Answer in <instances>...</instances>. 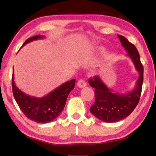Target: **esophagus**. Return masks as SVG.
Returning <instances> with one entry per match:
<instances>
[{
  "instance_id": "34e87169",
  "label": "esophagus",
  "mask_w": 156,
  "mask_h": 156,
  "mask_svg": "<svg viewBox=\"0 0 156 156\" xmlns=\"http://www.w3.org/2000/svg\"><path fill=\"white\" fill-rule=\"evenodd\" d=\"M87 83L85 82V80H83V79H80V80H79L78 81V83H77V85L79 88H83V87H85L87 86Z\"/></svg>"
}]
</instances>
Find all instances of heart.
<instances>
[{
  "label": "heart",
  "mask_w": 156,
  "mask_h": 156,
  "mask_svg": "<svg viewBox=\"0 0 156 156\" xmlns=\"http://www.w3.org/2000/svg\"><path fill=\"white\" fill-rule=\"evenodd\" d=\"M98 50H99V51H101L102 49H98Z\"/></svg>",
  "instance_id": "heart-1"
}]
</instances>
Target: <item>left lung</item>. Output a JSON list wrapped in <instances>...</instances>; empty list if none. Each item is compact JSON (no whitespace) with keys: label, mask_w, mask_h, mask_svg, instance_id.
<instances>
[{"label":"left lung","mask_w":156,"mask_h":156,"mask_svg":"<svg viewBox=\"0 0 156 156\" xmlns=\"http://www.w3.org/2000/svg\"><path fill=\"white\" fill-rule=\"evenodd\" d=\"M118 37L139 76L133 89L123 93L112 91L98 76L89 79V84L95 89V102L90 107V112L98 119L106 122H118L131 114L138 103L143 83V66L138 50L124 36Z\"/></svg>","instance_id":"8db88e82"}]
</instances>
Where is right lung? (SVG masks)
Instances as JSON below:
<instances>
[{"instance_id":"add662e5","label":"right lung","mask_w":156,"mask_h":156,"mask_svg":"<svg viewBox=\"0 0 156 156\" xmlns=\"http://www.w3.org/2000/svg\"><path fill=\"white\" fill-rule=\"evenodd\" d=\"M44 38L43 35H37L28 38L22 45L30 42ZM76 79L62 84L42 98L31 96L25 94L16 84L14 73L12 74L13 95L22 112L27 118L38 123H47L54 120L62 112L70 91L74 89Z\"/></svg>"}]
</instances>
